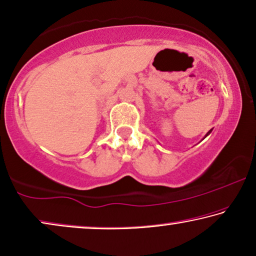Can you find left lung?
I'll list each match as a JSON object with an SVG mask.
<instances>
[{"mask_svg": "<svg viewBox=\"0 0 256 256\" xmlns=\"http://www.w3.org/2000/svg\"><path fill=\"white\" fill-rule=\"evenodd\" d=\"M212 132V129H211V130H210V132H208V134H210V132Z\"/></svg>", "mask_w": 256, "mask_h": 256, "instance_id": "left-lung-1", "label": "left lung"}]
</instances>
